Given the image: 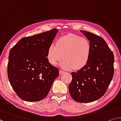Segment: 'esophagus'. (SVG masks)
Returning <instances> with one entry per match:
<instances>
[{"label":"esophagus","mask_w":121,"mask_h":121,"mask_svg":"<svg viewBox=\"0 0 121 121\" xmlns=\"http://www.w3.org/2000/svg\"><path fill=\"white\" fill-rule=\"evenodd\" d=\"M65 73V71H63V70H60V74H62V73Z\"/></svg>","instance_id":"34e87169"}]
</instances>
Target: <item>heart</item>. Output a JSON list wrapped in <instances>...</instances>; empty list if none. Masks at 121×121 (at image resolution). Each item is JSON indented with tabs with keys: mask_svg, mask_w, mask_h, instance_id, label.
I'll return each mask as SVG.
<instances>
[{
	"mask_svg": "<svg viewBox=\"0 0 121 121\" xmlns=\"http://www.w3.org/2000/svg\"><path fill=\"white\" fill-rule=\"evenodd\" d=\"M91 46L89 41L83 37L69 34L59 39L56 44H52L47 52L50 64L57 65L61 63L62 67L75 70L83 68L89 61Z\"/></svg>",
	"mask_w": 121,
	"mask_h": 121,
	"instance_id": "1",
	"label": "heart"
}]
</instances>
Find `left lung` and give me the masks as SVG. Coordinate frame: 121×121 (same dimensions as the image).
<instances>
[{"label": "left lung", "instance_id": "1", "mask_svg": "<svg viewBox=\"0 0 121 121\" xmlns=\"http://www.w3.org/2000/svg\"><path fill=\"white\" fill-rule=\"evenodd\" d=\"M90 41L91 53L87 64L77 72H72L69 85L72 98L77 102L89 103L105 94L114 74V56L100 36L80 30Z\"/></svg>", "mask_w": 121, "mask_h": 121}]
</instances>
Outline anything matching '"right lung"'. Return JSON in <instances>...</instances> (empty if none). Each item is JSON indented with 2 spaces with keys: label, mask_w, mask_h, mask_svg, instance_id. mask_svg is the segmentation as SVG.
Listing matches in <instances>:
<instances>
[{
  "label": "right lung",
  "mask_w": 121,
  "mask_h": 121,
  "mask_svg": "<svg viewBox=\"0 0 121 121\" xmlns=\"http://www.w3.org/2000/svg\"><path fill=\"white\" fill-rule=\"evenodd\" d=\"M56 29L21 39L9 52L8 75L22 99L36 102L46 98L59 70L47 59Z\"/></svg>",
  "instance_id": "obj_1"
}]
</instances>
